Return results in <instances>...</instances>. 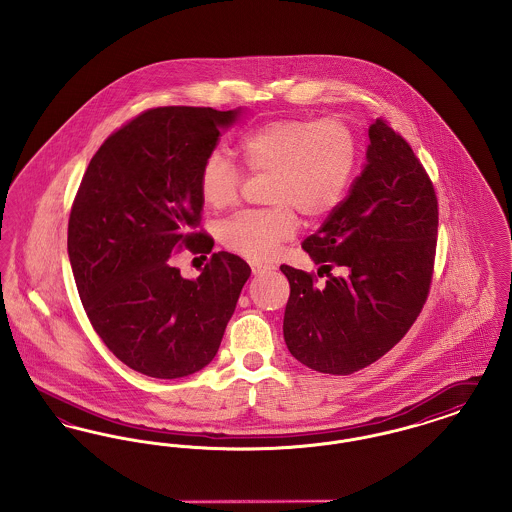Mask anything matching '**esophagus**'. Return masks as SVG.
<instances>
[{
  "instance_id": "34e87169",
  "label": "esophagus",
  "mask_w": 512,
  "mask_h": 512,
  "mask_svg": "<svg viewBox=\"0 0 512 512\" xmlns=\"http://www.w3.org/2000/svg\"><path fill=\"white\" fill-rule=\"evenodd\" d=\"M272 265H268V263H257V261H253L251 263V270H253V274H265V272H270L272 270Z\"/></svg>"
}]
</instances>
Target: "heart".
I'll return each mask as SVG.
<instances>
[{
  "label": "heart",
  "mask_w": 512,
  "mask_h": 512,
  "mask_svg": "<svg viewBox=\"0 0 512 512\" xmlns=\"http://www.w3.org/2000/svg\"><path fill=\"white\" fill-rule=\"evenodd\" d=\"M245 167L268 172L263 211H244L219 226L228 249L251 261H263L307 219L328 215L340 205L357 165L353 130L338 119L284 117L245 130L236 144ZM242 174L222 151H213L199 171V195L215 211L232 207L240 195Z\"/></svg>",
  "instance_id": "1"
}]
</instances>
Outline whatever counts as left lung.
Masks as SVG:
<instances>
[{
    "label": "left lung",
    "mask_w": 512,
    "mask_h": 512,
    "mask_svg": "<svg viewBox=\"0 0 512 512\" xmlns=\"http://www.w3.org/2000/svg\"><path fill=\"white\" fill-rule=\"evenodd\" d=\"M366 165L303 249L326 272L282 265L290 282L284 340L293 357L347 376L409 332L432 284L438 197L407 140L382 119L368 128ZM341 275H332V267Z\"/></svg>",
    "instance_id": "8db88e82"
}]
</instances>
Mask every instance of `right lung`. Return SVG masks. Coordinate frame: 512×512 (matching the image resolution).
<instances>
[{
    "mask_svg": "<svg viewBox=\"0 0 512 512\" xmlns=\"http://www.w3.org/2000/svg\"><path fill=\"white\" fill-rule=\"evenodd\" d=\"M240 109L155 107L115 130L92 157L69 217L67 249L84 311L109 351L151 378L209 365L251 268L219 251L195 281L171 253L208 254L199 171ZM207 259V257H205Z\"/></svg>",
    "mask_w": 512,
    "mask_h": 512,
    "instance_id": "obj_1",
    "label": "right lung"
}]
</instances>
